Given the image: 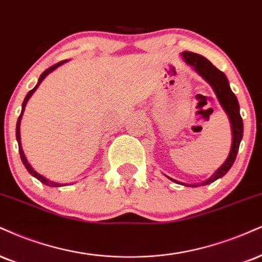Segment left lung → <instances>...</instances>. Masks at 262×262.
Returning <instances> with one entry per match:
<instances>
[{"instance_id": "8db88e82", "label": "left lung", "mask_w": 262, "mask_h": 262, "mask_svg": "<svg viewBox=\"0 0 262 262\" xmlns=\"http://www.w3.org/2000/svg\"><path fill=\"white\" fill-rule=\"evenodd\" d=\"M184 62L188 66H190L191 68L200 75L205 81L210 84V86L212 88V90L215 91L217 99L220 101V105L222 106L223 111L228 116L229 123H231L232 128V145L231 150H229L228 157L226 159V161L223 162V165L220 167L217 171H215L212 176L206 181L201 183H195V184H188V183H183L179 181H176L168 176H166L169 181L178 183V184L184 185V187H201V185H207L210 183L217 181L219 178L223 177L227 172L229 171V168L233 166V163L235 161V157H237L239 145H241L242 138H243V119L241 117V112H239V102L237 100V96L233 94L229 86L228 79L225 75V73L221 71H219L215 66L211 63L209 59H206L204 56L198 55V53L188 52L184 51L181 53Z\"/></svg>"}]
</instances>
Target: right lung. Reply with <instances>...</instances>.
Here are the masks:
<instances>
[{
	"mask_svg": "<svg viewBox=\"0 0 262 262\" xmlns=\"http://www.w3.org/2000/svg\"><path fill=\"white\" fill-rule=\"evenodd\" d=\"M66 62H68V59H66V61H62V62L57 63V64L52 66V67H50L49 69H46V71L43 72V73L40 75V78H39V80H37V84L35 85V88H34L33 90H30L29 93L27 94V96H25V99H24V101H23V105H21V112H20V116H19V117H18V121H17V128H15V138H17L18 146H19V154H20L21 162H23V165L25 166V168L28 169V172H29L30 174L33 176V177H35L36 179H39V181H40L41 183H43V184L47 185V187H53V188L63 187V185H69V184H67V183H64V184H63V183H57V182L50 181V179H47L46 177H43V176H41L40 173H37V172L35 171V169H34L33 167H31L30 163L28 162L27 157H25V155H24L23 147H21V141H20V121H21V116H23V112H24V110H25V106H27V102H28V101H29V99L31 97V95H33V94L35 93L37 88H39V85L41 84V81H42L43 79H45V78H46L47 75H49L50 73H51V72L55 71L56 68H58L59 66H62L63 63H66Z\"/></svg>",
	"mask_w": 262,
	"mask_h": 262,
	"instance_id": "add662e5",
	"label": "right lung"
}]
</instances>
